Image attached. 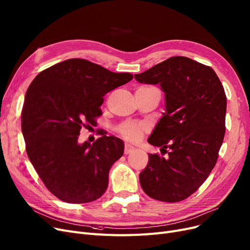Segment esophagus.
<instances>
[{
    "label": "esophagus",
    "mask_w": 250,
    "mask_h": 250,
    "mask_svg": "<svg viewBox=\"0 0 250 250\" xmlns=\"http://www.w3.org/2000/svg\"><path fill=\"white\" fill-rule=\"evenodd\" d=\"M135 149V147L133 146V145H131V144H125V154H128V153H131V152L133 151Z\"/></svg>",
    "instance_id": "34e87169"
}]
</instances>
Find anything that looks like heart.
Here are the masks:
<instances>
[{
	"label": "heart",
	"mask_w": 250,
	"mask_h": 250,
	"mask_svg": "<svg viewBox=\"0 0 250 250\" xmlns=\"http://www.w3.org/2000/svg\"><path fill=\"white\" fill-rule=\"evenodd\" d=\"M145 131V125L135 124V123H125L118 127V133L121 134L126 140H138L143 135Z\"/></svg>",
	"instance_id": "b5f03b06"
}]
</instances>
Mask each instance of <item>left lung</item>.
<instances>
[{"mask_svg":"<svg viewBox=\"0 0 250 250\" xmlns=\"http://www.w3.org/2000/svg\"><path fill=\"white\" fill-rule=\"evenodd\" d=\"M141 83L159 84L166 112L148 143L168 157L149 154L141 171V187L151 198L178 202L189 197L209 176L225 136L227 98L214 70L176 56L134 75Z\"/></svg>","mask_w":250,"mask_h":250,"instance_id":"1","label":"left lung"}]
</instances>
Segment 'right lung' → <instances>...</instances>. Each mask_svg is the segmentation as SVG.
Wrapping results in <instances>:
<instances>
[{
	"label": "right lung",
	"mask_w": 250,
	"mask_h": 250,
	"mask_svg": "<svg viewBox=\"0 0 250 250\" xmlns=\"http://www.w3.org/2000/svg\"><path fill=\"white\" fill-rule=\"evenodd\" d=\"M132 79L74 58L40 72L28 86L21 113L26 153L60 200L86 203L106 191L108 173L124 154L123 140L101 134L93 144L80 143L79 136L83 125H95L101 115L103 97Z\"/></svg>",
	"instance_id": "right-lung-1"
}]
</instances>
